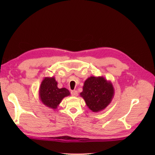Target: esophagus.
Here are the masks:
<instances>
[{
    "mask_svg": "<svg viewBox=\"0 0 155 155\" xmlns=\"http://www.w3.org/2000/svg\"><path fill=\"white\" fill-rule=\"evenodd\" d=\"M71 93L72 96H73V97H77V95H78V92L77 91H72L71 92Z\"/></svg>",
    "mask_w": 155,
    "mask_h": 155,
    "instance_id": "34e87169",
    "label": "esophagus"
}]
</instances>
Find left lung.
Wrapping results in <instances>:
<instances>
[{
	"label": "left lung",
	"mask_w": 155,
	"mask_h": 155,
	"mask_svg": "<svg viewBox=\"0 0 155 155\" xmlns=\"http://www.w3.org/2000/svg\"><path fill=\"white\" fill-rule=\"evenodd\" d=\"M87 107L93 112H100L109 104L114 95L113 85L103 77H90L84 81L80 93Z\"/></svg>",
	"instance_id": "8db88e82"
}]
</instances>
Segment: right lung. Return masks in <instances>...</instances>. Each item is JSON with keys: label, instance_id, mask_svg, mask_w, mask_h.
<instances>
[{"label": "right lung", "instance_id": "1", "mask_svg": "<svg viewBox=\"0 0 155 155\" xmlns=\"http://www.w3.org/2000/svg\"><path fill=\"white\" fill-rule=\"evenodd\" d=\"M54 77H45L39 88L38 95L42 103L52 109H57L62 100L70 95L66 88H58Z\"/></svg>", "mask_w": 155, "mask_h": 155}]
</instances>
